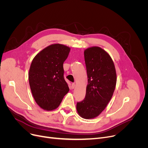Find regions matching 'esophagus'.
<instances>
[{
	"label": "esophagus",
	"mask_w": 148,
	"mask_h": 148,
	"mask_svg": "<svg viewBox=\"0 0 148 148\" xmlns=\"http://www.w3.org/2000/svg\"><path fill=\"white\" fill-rule=\"evenodd\" d=\"M75 83H72V84H71V88H72V89H74V88H75Z\"/></svg>",
	"instance_id": "obj_1"
}]
</instances>
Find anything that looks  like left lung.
Returning a JSON list of instances; mask_svg holds the SVG:
<instances>
[{
  "label": "left lung",
  "mask_w": 148,
  "mask_h": 148,
  "mask_svg": "<svg viewBox=\"0 0 148 148\" xmlns=\"http://www.w3.org/2000/svg\"><path fill=\"white\" fill-rule=\"evenodd\" d=\"M88 75L86 96L77 103V111L84 119L95 118L110 101L116 84V73L112 59L99 47L84 51Z\"/></svg>",
  "instance_id": "8db88e82"
}]
</instances>
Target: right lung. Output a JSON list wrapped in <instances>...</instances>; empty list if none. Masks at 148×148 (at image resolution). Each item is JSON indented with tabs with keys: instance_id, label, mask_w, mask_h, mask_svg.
<instances>
[{
	"instance_id": "obj_1",
	"label": "right lung",
	"mask_w": 148,
	"mask_h": 148,
	"mask_svg": "<svg viewBox=\"0 0 148 148\" xmlns=\"http://www.w3.org/2000/svg\"><path fill=\"white\" fill-rule=\"evenodd\" d=\"M69 51L70 48L66 45L51 44L38 53L30 65L31 92L35 102L45 110L57 108L69 90L63 67Z\"/></svg>"
}]
</instances>
